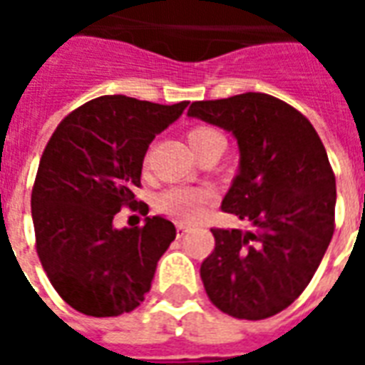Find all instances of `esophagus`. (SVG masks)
<instances>
[{
	"label": "esophagus",
	"mask_w": 365,
	"mask_h": 365,
	"mask_svg": "<svg viewBox=\"0 0 365 365\" xmlns=\"http://www.w3.org/2000/svg\"><path fill=\"white\" fill-rule=\"evenodd\" d=\"M175 229H178V237H183V235L190 230V227H187L185 222H178V225H175Z\"/></svg>",
	"instance_id": "34e87169"
}]
</instances>
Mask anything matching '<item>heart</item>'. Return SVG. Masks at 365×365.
Returning <instances> with one entry per match:
<instances>
[{"label":"heart","mask_w":365,"mask_h":365,"mask_svg":"<svg viewBox=\"0 0 365 365\" xmlns=\"http://www.w3.org/2000/svg\"><path fill=\"white\" fill-rule=\"evenodd\" d=\"M187 143L195 154L211 146L217 140H222L221 135L211 127H191L185 133ZM211 201V191L201 190V187H187V185H174L168 187L156 199V207L160 213L172 217L175 221L191 222L199 219L203 213V207Z\"/></svg>","instance_id":"b5f03b06"}]
</instances>
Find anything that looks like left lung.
Wrapping results in <instances>:
<instances>
[{"instance_id": "obj_1", "label": "left lung", "mask_w": 365, "mask_h": 365, "mask_svg": "<svg viewBox=\"0 0 365 365\" xmlns=\"http://www.w3.org/2000/svg\"><path fill=\"white\" fill-rule=\"evenodd\" d=\"M190 117L237 136L240 172L222 199L248 230L211 229L201 264L207 297L222 313L262 321L305 291L334 235L336 182L305 115L268 93L193 101Z\"/></svg>"}]
</instances>
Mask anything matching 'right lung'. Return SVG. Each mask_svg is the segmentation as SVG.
I'll list each match as a JSON object with an SVG mask.
<instances>
[{
    "instance_id": "add662e5",
    "label": "right lung",
    "mask_w": 365,
    "mask_h": 365,
    "mask_svg": "<svg viewBox=\"0 0 365 365\" xmlns=\"http://www.w3.org/2000/svg\"><path fill=\"white\" fill-rule=\"evenodd\" d=\"M185 107L187 101L96 97L68 113L46 143L31 193L36 254L52 287L76 311L119 317L150 291L175 227L146 217L143 227L117 230L113 217L140 202L133 190L140 187L148 144ZM133 211L146 215L148 205Z\"/></svg>"
}]
</instances>
